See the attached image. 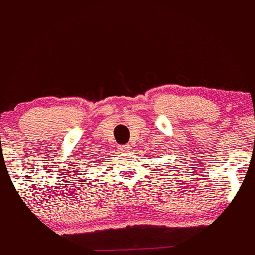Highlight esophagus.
<instances>
[{
  "label": "esophagus",
  "mask_w": 255,
  "mask_h": 255,
  "mask_svg": "<svg viewBox=\"0 0 255 255\" xmlns=\"http://www.w3.org/2000/svg\"><path fill=\"white\" fill-rule=\"evenodd\" d=\"M118 149H120V152L127 154V153H129L130 150H132V147H130L129 144H122V145H120V148H118Z\"/></svg>",
  "instance_id": "1"
}]
</instances>
